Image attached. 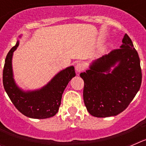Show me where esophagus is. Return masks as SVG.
<instances>
[{"mask_svg":"<svg viewBox=\"0 0 146 146\" xmlns=\"http://www.w3.org/2000/svg\"><path fill=\"white\" fill-rule=\"evenodd\" d=\"M84 69H85V66H84V65L82 64V63H77V64H76L75 69H76V72H77V73H80V72H81L82 71L84 70Z\"/></svg>","mask_w":146,"mask_h":146,"instance_id":"34e87169","label":"esophagus"}]
</instances>
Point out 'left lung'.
<instances>
[{"instance_id":"left-lung-1","label":"left lung","mask_w":146,"mask_h":146,"mask_svg":"<svg viewBox=\"0 0 146 146\" xmlns=\"http://www.w3.org/2000/svg\"><path fill=\"white\" fill-rule=\"evenodd\" d=\"M122 42L121 48L93 62L89 70L80 74L84 80L85 105L93 116L106 118L123 112L141 86L138 53L126 33ZM117 62L119 65L110 72Z\"/></svg>"}]
</instances>
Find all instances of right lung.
<instances>
[{"mask_svg": "<svg viewBox=\"0 0 146 146\" xmlns=\"http://www.w3.org/2000/svg\"><path fill=\"white\" fill-rule=\"evenodd\" d=\"M18 45L19 42L9 50L5 60L3 71V84L5 91L15 108L25 116L36 119L54 116L58 111L64 89L75 76L74 68L68 67L59 72L47 86L40 90L24 92L15 84L11 68L13 52Z\"/></svg>", "mask_w": 146, "mask_h": 146, "instance_id": "obj_1", "label": "right lung"}]
</instances>
